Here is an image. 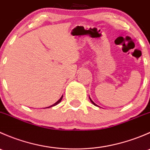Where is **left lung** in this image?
I'll return each mask as SVG.
<instances>
[{
  "instance_id": "1",
  "label": "left lung",
  "mask_w": 150,
  "mask_h": 150,
  "mask_svg": "<svg viewBox=\"0 0 150 150\" xmlns=\"http://www.w3.org/2000/svg\"><path fill=\"white\" fill-rule=\"evenodd\" d=\"M89 99H90V101H91V103H92V104H94V105H95V106H98V105H97V104H95V103H94V102H93V101H92V100H91V98H90V97H89Z\"/></svg>"
}]
</instances>
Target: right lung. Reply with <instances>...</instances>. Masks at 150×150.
<instances>
[{
  "label": "right lung",
  "mask_w": 150,
  "mask_h": 150,
  "mask_svg": "<svg viewBox=\"0 0 150 150\" xmlns=\"http://www.w3.org/2000/svg\"><path fill=\"white\" fill-rule=\"evenodd\" d=\"M62 97H63V96H62V97H61V98H60V99H59V100H58V101H57V102H56V103H55V104H53V105L50 106V107H53V106H55V105H57V104H59V102H61V101H62ZM46 108H48V107H46Z\"/></svg>",
  "instance_id": "obj_1"
}]
</instances>
